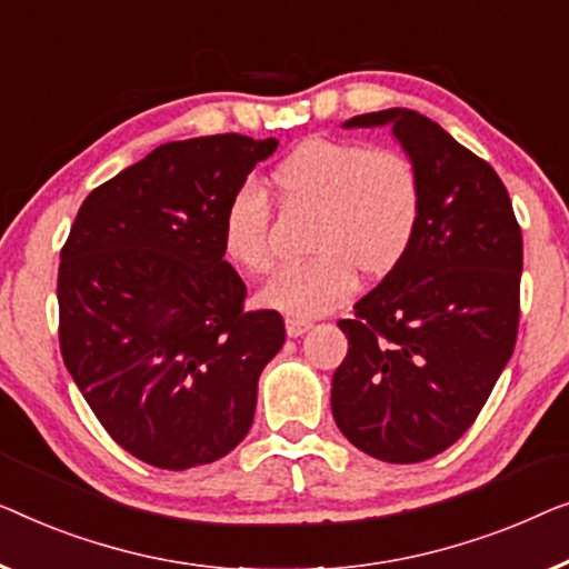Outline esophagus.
<instances>
[{"label": "esophagus", "mask_w": 569, "mask_h": 569, "mask_svg": "<svg viewBox=\"0 0 569 569\" xmlns=\"http://www.w3.org/2000/svg\"><path fill=\"white\" fill-rule=\"evenodd\" d=\"M315 325L311 319H303V317H286V332L291 335V338H299L309 330V327Z\"/></svg>", "instance_id": "1"}]
</instances>
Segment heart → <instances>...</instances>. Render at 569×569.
<instances>
[{
    "label": "heart",
    "mask_w": 569,
    "mask_h": 569,
    "mask_svg": "<svg viewBox=\"0 0 569 569\" xmlns=\"http://www.w3.org/2000/svg\"><path fill=\"white\" fill-rule=\"evenodd\" d=\"M283 206L315 208L309 260L278 273L262 301L291 317L325 315L356 291L361 270L381 278L407 258L422 216V186L412 159L358 141L311 139L270 174ZM223 250L252 276L276 268L273 211L254 186L237 188L223 206Z\"/></svg>",
    "instance_id": "obj_1"
}]
</instances>
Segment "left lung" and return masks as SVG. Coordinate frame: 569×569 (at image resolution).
<instances>
[{
  "label": "left lung",
  "instance_id": "1",
  "mask_svg": "<svg viewBox=\"0 0 569 569\" xmlns=\"http://www.w3.org/2000/svg\"><path fill=\"white\" fill-rule=\"evenodd\" d=\"M387 123L420 174L422 216L407 258L338 322L332 415L363 453L418 463L467 433L513 356L523 237L498 172L436 121L389 108L346 126Z\"/></svg>",
  "mask_w": 569,
  "mask_h": 569
}]
</instances>
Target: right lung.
I'll list each match as a JSON object with an SVG mask.
<instances>
[{"instance_id":"right-lung-1","label":"right lung","mask_w":569,"mask_h":569,"mask_svg":"<svg viewBox=\"0 0 569 569\" xmlns=\"http://www.w3.org/2000/svg\"><path fill=\"white\" fill-rule=\"evenodd\" d=\"M278 139L162 143L84 198L59 262V346L94 418L136 459L193 469L254 418L286 340L276 309H244L223 260V206Z\"/></svg>"}]
</instances>
